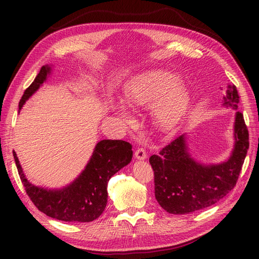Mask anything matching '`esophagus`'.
Instances as JSON below:
<instances>
[{"mask_svg": "<svg viewBox=\"0 0 259 259\" xmlns=\"http://www.w3.org/2000/svg\"><path fill=\"white\" fill-rule=\"evenodd\" d=\"M135 158L137 160H145V159H147V152H146L145 149L138 148L137 150L135 151Z\"/></svg>", "mask_w": 259, "mask_h": 259, "instance_id": "34e87169", "label": "esophagus"}]
</instances>
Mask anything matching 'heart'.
I'll return each instance as SVG.
<instances>
[{
	"label": "heart",
	"instance_id": "1",
	"mask_svg": "<svg viewBox=\"0 0 259 259\" xmlns=\"http://www.w3.org/2000/svg\"><path fill=\"white\" fill-rule=\"evenodd\" d=\"M155 100V124L163 131L173 128L187 107L186 91L179 77L165 71L152 72L138 77L124 92V101L132 108L148 106ZM117 113L123 122H132V116L124 108L117 109Z\"/></svg>",
	"mask_w": 259,
	"mask_h": 259
}]
</instances>
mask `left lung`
<instances>
[{
    "mask_svg": "<svg viewBox=\"0 0 259 259\" xmlns=\"http://www.w3.org/2000/svg\"><path fill=\"white\" fill-rule=\"evenodd\" d=\"M239 98L236 86L228 85L223 106L237 110ZM233 137L231 154L222 163L195 160L186 134L164 147L159 154L151 155L149 162L154 171V195L161 207L169 214H189L226 197L237 184L249 146L247 127L239 111L234 116Z\"/></svg>",
    "mask_w": 259,
    "mask_h": 259,
    "instance_id": "8db88e82",
    "label": "left lung"
}]
</instances>
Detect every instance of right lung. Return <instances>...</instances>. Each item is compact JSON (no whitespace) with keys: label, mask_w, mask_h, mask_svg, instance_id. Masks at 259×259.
I'll list each match as a JSON object with an SVG mask.
<instances>
[{"label":"right lung","mask_w":259,"mask_h":259,"mask_svg":"<svg viewBox=\"0 0 259 259\" xmlns=\"http://www.w3.org/2000/svg\"><path fill=\"white\" fill-rule=\"evenodd\" d=\"M52 72L51 66H43L34 81L25 91L19 111L26 101L41 88ZM14 159L27 194L38 210L62 222L90 223L98 218L107 205L108 182L132 161V145L124 140L104 139L97 143L89 163L72 183L48 189L31 184L20 165L16 152Z\"/></svg>","instance_id":"1"}]
</instances>
